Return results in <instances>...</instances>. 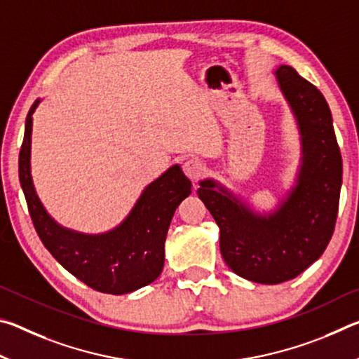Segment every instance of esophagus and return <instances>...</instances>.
Masks as SVG:
<instances>
[{
  "label": "esophagus",
  "mask_w": 359,
  "mask_h": 359,
  "mask_svg": "<svg viewBox=\"0 0 359 359\" xmlns=\"http://www.w3.org/2000/svg\"><path fill=\"white\" fill-rule=\"evenodd\" d=\"M182 169H184V172H185L188 179L193 180V182H198L199 179L203 177V174L205 171V166H204V163L201 160H198V158H190V160H187L184 163Z\"/></svg>",
  "instance_id": "34e87169"
}]
</instances>
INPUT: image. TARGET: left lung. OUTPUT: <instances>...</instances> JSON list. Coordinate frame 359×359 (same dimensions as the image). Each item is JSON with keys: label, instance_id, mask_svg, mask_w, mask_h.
<instances>
[{"label": "left lung", "instance_id": "8db88e82", "mask_svg": "<svg viewBox=\"0 0 359 359\" xmlns=\"http://www.w3.org/2000/svg\"><path fill=\"white\" fill-rule=\"evenodd\" d=\"M277 81L297 118L302 166L297 185L274 214L255 215L215 182L198 190L220 228V252L236 274L257 283L291 280L315 263L332 238L342 185V156L330 106L320 90L291 66Z\"/></svg>", "mask_w": 359, "mask_h": 359}]
</instances>
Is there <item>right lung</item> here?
Masks as SVG:
<instances>
[{
	"label": "right lung",
	"mask_w": 359,
	"mask_h": 359,
	"mask_svg": "<svg viewBox=\"0 0 359 359\" xmlns=\"http://www.w3.org/2000/svg\"><path fill=\"white\" fill-rule=\"evenodd\" d=\"M38 104L36 100L27 115L19 179L42 244L66 271L101 293L125 294L151 283L165 266L169 223L191 193V182L175 165L145 188L126 220L109 233L87 236L62 228L42 208L29 174L33 112Z\"/></svg>",
	"instance_id": "obj_1"
}]
</instances>
